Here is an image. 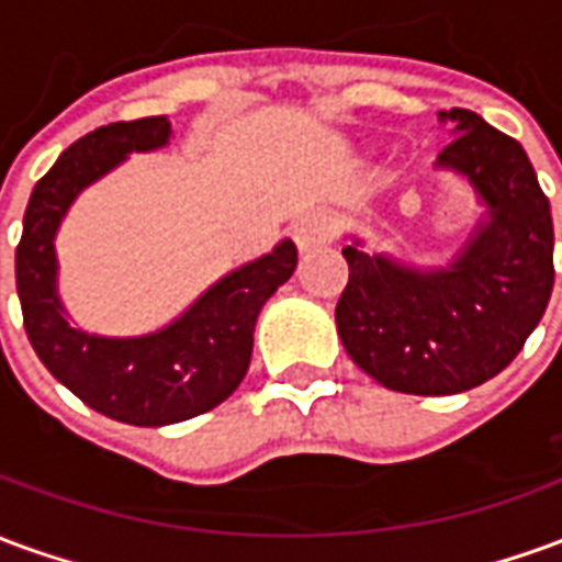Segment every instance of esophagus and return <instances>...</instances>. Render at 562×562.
Listing matches in <instances>:
<instances>
[{
    "label": "esophagus",
    "instance_id": "1",
    "mask_svg": "<svg viewBox=\"0 0 562 562\" xmlns=\"http://www.w3.org/2000/svg\"><path fill=\"white\" fill-rule=\"evenodd\" d=\"M292 237L301 252H313L318 246H325L330 240L328 220L322 213H306L292 225Z\"/></svg>",
    "mask_w": 562,
    "mask_h": 562
}]
</instances>
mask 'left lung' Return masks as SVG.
<instances>
[{
  "mask_svg": "<svg viewBox=\"0 0 562 562\" xmlns=\"http://www.w3.org/2000/svg\"><path fill=\"white\" fill-rule=\"evenodd\" d=\"M439 171L467 180L482 220L442 268L370 252L349 237L337 334L355 364L401 394H460L506 370L554 289V222L527 153L482 116L439 111Z\"/></svg>",
  "mask_w": 562,
  "mask_h": 562,
  "instance_id": "1",
  "label": "left lung"
}]
</instances>
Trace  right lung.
<instances>
[{
  "mask_svg": "<svg viewBox=\"0 0 562 562\" xmlns=\"http://www.w3.org/2000/svg\"><path fill=\"white\" fill-rule=\"evenodd\" d=\"M168 140V116L111 123L75 140L32 189L18 246V294L35 355L90 409L135 427L186 422L228 401L249 370L261 306L297 268L285 237L213 282L165 328L138 337L75 328L56 285V232L87 186Z\"/></svg>",
  "mask_w": 562,
  "mask_h": 562,
  "instance_id": "right-lung-1",
  "label": "right lung"
}]
</instances>
